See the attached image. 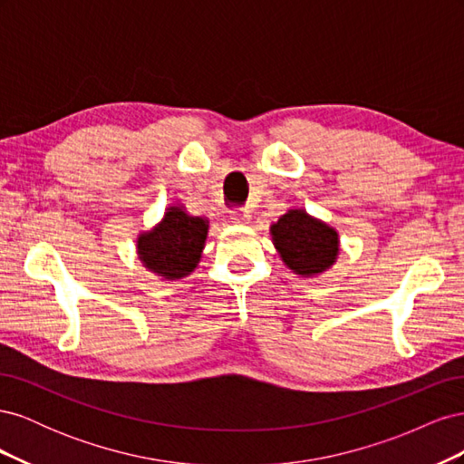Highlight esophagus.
Segmentation results:
<instances>
[{
    "label": "esophagus",
    "mask_w": 464,
    "mask_h": 464,
    "mask_svg": "<svg viewBox=\"0 0 464 464\" xmlns=\"http://www.w3.org/2000/svg\"><path fill=\"white\" fill-rule=\"evenodd\" d=\"M232 220L236 222V224H249V220H251V213L247 208H240V210H232Z\"/></svg>",
    "instance_id": "1"
}]
</instances>
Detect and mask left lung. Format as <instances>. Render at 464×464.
I'll return each mask as SVG.
<instances>
[{"mask_svg": "<svg viewBox=\"0 0 464 464\" xmlns=\"http://www.w3.org/2000/svg\"><path fill=\"white\" fill-rule=\"evenodd\" d=\"M271 237L283 263L304 278L329 271L341 251L339 232L304 208H288L273 222Z\"/></svg>", "mask_w": 464, "mask_h": 464, "instance_id": "8db88e82", "label": "left lung"}]
</instances>
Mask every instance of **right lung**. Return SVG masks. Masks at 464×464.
<instances>
[{"label":"right lung","instance_id":"1","mask_svg":"<svg viewBox=\"0 0 464 464\" xmlns=\"http://www.w3.org/2000/svg\"><path fill=\"white\" fill-rule=\"evenodd\" d=\"M208 218L189 215L184 205H170L162 220L137 237V256L147 271L162 280L191 275L201 261Z\"/></svg>","mask_w":464,"mask_h":464}]
</instances>
